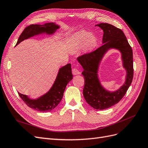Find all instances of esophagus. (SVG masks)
Segmentation results:
<instances>
[{"mask_svg": "<svg viewBox=\"0 0 148 148\" xmlns=\"http://www.w3.org/2000/svg\"><path fill=\"white\" fill-rule=\"evenodd\" d=\"M72 73L74 75H79L80 73H81V72H80V71L77 69L74 68L72 69Z\"/></svg>", "mask_w": 148, "mask_h": 148, "instance_id": "esophagus-1", "label": "esophagus"}]
</instances>
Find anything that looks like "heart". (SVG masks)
Listing matches in <instances>:
<instances>
[{"label":"heart","mask_w":148,"mask_h":148,"mask_svg":"<svg viewBox=\"0 0 148 148\" xmlns=\"http://www.w3.org/2000/svg\"><path fill=\"white\" fill-rule=\"evenodd\" d=\"M98 40L96 36L87 31H82L76 33L71 38V43L76 46L84 45L88 49L95 48L97 44Z\"/></svg>","instance_id":"obj_1"}]
</instances>
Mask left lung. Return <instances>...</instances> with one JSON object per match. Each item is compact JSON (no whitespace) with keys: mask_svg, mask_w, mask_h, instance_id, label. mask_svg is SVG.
<instances>
[{"mask_svg":"<svg viewBox=\"0 0 148 148\" xmlns=\"http://www.w3.org/2000/svg\"><path fill=\"white\" fill-rule=\"evenodd\" d=\"M102 30L103 45L91 53L77 58L83 69L84 79L83 96L88 104L97 110H103L113 106L122 99L130 86L133 77V51L123 31L108 23H99ZM112 48L119 50L122 55L123 66L126 70L125 83L119 89L110 92L103 87L98 77L99 65L104 55Z\"/></svg>","mask_w":148,"mask_h":148,"instance_id":"8db88e82","label":"left lung"}]
</instances>
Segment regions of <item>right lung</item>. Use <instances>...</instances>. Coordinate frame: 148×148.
Here are the masks:
<instances>
[{"mask_svg":"<svg viewBox=\"0 0 148 148\" xmlns=\"http://www.w3.org/2000/svg\"><path fill=\"white\" fill-rule=\"evenodd\" d=\"M60 26L55 23H47L44 25H31L27 26L18 39L16 46L21 42L34 36L46 34H54ZM73 79L71 64H68L59 69L58 74L52 86L44 95L36 99H31L28 96L18 95L25 104L30 108L40 112H50L54 109L59 104L64 96V92L68 84Z\"/></svg>","mask_w":148,"mask_h":148,"instance_id":"1","label":"right lung"}]
</instances>
